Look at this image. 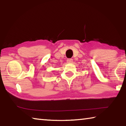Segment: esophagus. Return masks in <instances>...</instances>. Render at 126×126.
<instances>
[{
    "label": "esophagus",
    "instance_id": "esophagus-1",
    "mask_svg": "<svg viewBox=\"0 0 126 126\" xmlns=\"http://www.w3.org/2000/svg\"><path fill=\"white\" fill-rule=\"evenodd\" d=\"M67 62L68 63H73V59H72V58H69V59H67Z\"/></svg>",
    "mask_w": 126,
    "mask_h": 126
}]
</instances>
